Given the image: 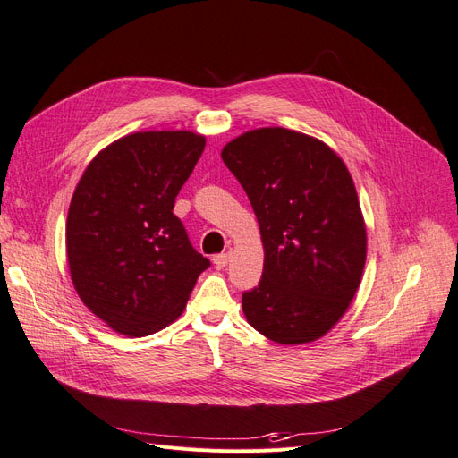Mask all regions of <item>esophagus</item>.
Returning a JSON list of instances; mask_svg holds the SVG:
<instances>
[{"mask_svg":"<svg viewBox=\"0 0 458 458\" xmlns=\"http://www.w3.org/2000/svg\"><path fill=\"white\" fill-rule=\"evenodd\" d=\"M230 257H232L230 253H220V255L213 257V262L216 264V268H225V267H228Z\"/></svg>","mask_w":458,"mask_h":458,"instance_id":"1","label":"esophagus"}]
</instances>
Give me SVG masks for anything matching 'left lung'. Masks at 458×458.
<instances>
[{
	"instance_id": "1",
	"label": "left lung",
	"mask_w": 458,
	"mask_h": 458,
	"mask_svg": "<svg viewBox=\"0 0 458 458\" xmlns=\"http://www.w3.org/2000/svg\"><path fill=\"white\" fill-rule=\"evenodd\" d=\"M264 247L259 287L242 294L247 321L279 344L327 335L361 284L367 232L356 186L326 142L284 127L247 131L223 148Z\"/></svg>"
}]
</instances>
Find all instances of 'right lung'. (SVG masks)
<instances>
[{
    "instance_id": "1",
    "label": "right lung",
    "mask_w": 458,
    "mask_h": 458,
    "mask_svg": "<svg viewBox=\"0 0 458 458\" xmlns=\"http://www.w3.org/2000/svg\"><path fill=\"white\" fill-rule=\"evenodd\" d=\"M205 137L140 131L100 150L73 191L66 220L72 284L114 331L146 336L167 327L209 260L191 247L174 198Z\"/></svg>"
}]
</instances>
